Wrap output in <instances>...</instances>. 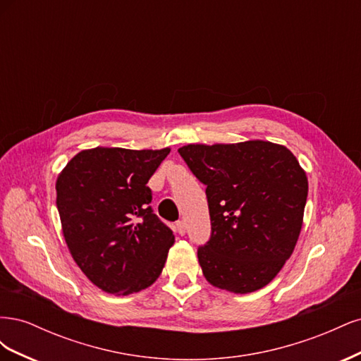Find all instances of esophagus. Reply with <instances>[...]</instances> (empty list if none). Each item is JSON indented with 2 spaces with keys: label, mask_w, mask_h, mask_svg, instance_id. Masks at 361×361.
<instances>
[{
  "label": "esophagus",
  "mask_w": 361,
  "mask_h": 361,
  "mask_svg": "<svg viewBox=\"0 0 361 361\" xmlns=\"http://www.w3.org/2000/svg\"><path fill=\"white\" fill-rule=\"evenodd\" d=\"M176 232L179 235H185V232H187V224L183 221H176Z\"/></svg>",
  "instance_id": "esophagus-1"
}]
</instances>
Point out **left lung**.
I'll return each instance as SVG.
<instances>
[{
	"label": "left lung",
	"mask_w": 361,
	"mask_h": 361,
	"mask_svg": "<svg viewBox=\"0 0 361 361\" xmlns=\"http://www.w3.org/2000/svg\"><path fill=\"white\" fill-rule=\"evenodd\" d=\"M178 152L206 185L211 236L197 250L203 276L235 293L267 286L301 232L309 183L300 162L285 146L260 140Z\"/></svg>",
	"instance_id": "obj_1"
}]
</instances>
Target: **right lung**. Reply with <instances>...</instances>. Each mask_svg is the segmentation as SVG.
<instances>
[{"label":"right lung","instance_id":"1","mask_svg":"<svg viewBox=\"0 0 361 361\" xmlns=\"http://www.w3.org/2000/svg\"><path fill=\"white\" fill-rule=\"evenodd\" d=\"M169 154V147L82 150L57 179V209L71 255L108 293L146 289L166 264L174 235L154 214L147 182Z\"/></svg>","mask_w":361,"mask_h":361}]
</instances>
